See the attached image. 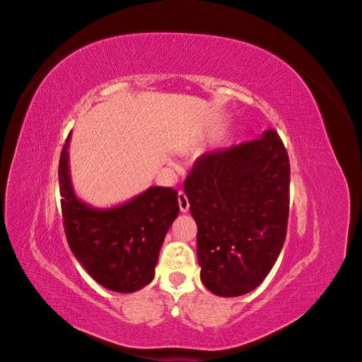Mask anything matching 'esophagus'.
Masks as SVG:
<instances>
[{"mask_svg": "<svg viewBox=\"0 0 362 362\" xmlns=\"http://www.w3.org/2000/svg\"><path fill=\"white\" fill-rule=\"evenodd\" d=\"M178 204H180V210H181L182 213H187V211H189L190 204H189L187 196H185L184 192H180V193H178Z\"/></svg>", "mask_w": 362, "mask_h": 362, "instance_id": "34e87169", "label": "esophagus"}]
</instances>
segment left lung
Wrapping results in <instances>:
<instances>
[{"mask_svg":"<svg viewBox=\"0 0 362 362\" xmlns=\"http://www.w3.org/2000/svg\"><path fill=\"white\" fill-rule=\"evenodd\" d=\"M184 192L198 225L204 286L223 298L257 288L287 235L290 161L276 131L199 157Z\"/></svg>","mask_w":362,"mask_h":362,"instance_id":"1","label":"left lung"}]
</instances>
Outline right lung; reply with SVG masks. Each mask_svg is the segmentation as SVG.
<instances>
[{"mask_svg":"<svg viewBox=\"0 0 362 362\" xmlns=\"http://www.w3.org/2000/svg\"><path fill=\"white\" fill-rule=\"evenodd\" d=\"M69 136L59 163L63 228L75 258L103 287L133 293L154 278L163 240L180 213L178 192L151 187L124 205L95 210L76 198L69 178Z\"/></svg>","mask_w":362,"mask_h":362,"instance_id":"add662e5","label":"right lung"}]
</instances>
